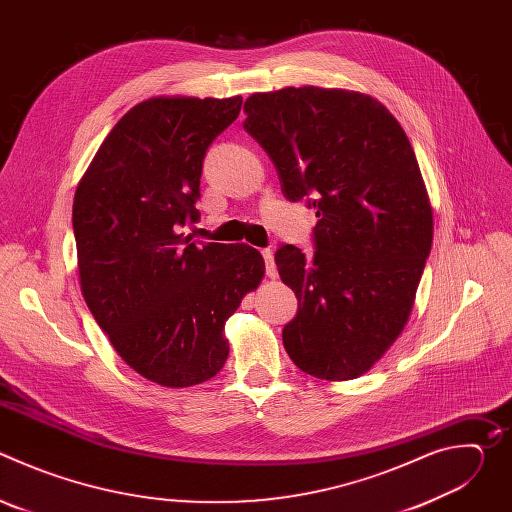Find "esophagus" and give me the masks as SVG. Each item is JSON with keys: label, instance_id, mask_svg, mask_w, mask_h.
I'll return each mask as SVG.
<instances>
[{"label": "esophagus", "instance_id": "34e87169", "mask_svg": "<svg viewBox=\"0 0 512 512\" xmlns=\"http://www.w3.org/2000/svg\"><path fill=\"white\" fill-rule=\"evenodd\" d=\"M263 259H265V273L275 279L277 277V265L273 259V251L271 249H263Z\"/></svg>", "mask_w": 512, "mask_h": 512}]
</instances>
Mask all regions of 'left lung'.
Listing matches in <instances>:
<instances>
[{
    "label": "left lung",
    "instance_id": "obj_1",
    "mask_svg": "<svg viewBox=\"0 0 512 512\" xmlns=\"http://www.w3.org/2000/svg\"><path fill=\"white\" fill-rule=\"evenodd\" d=\"M243 109L283 196L306 198L318 216L312 257L294 245L275 253L298 298L283 346L316 379H356L403 332L431 251L415 152L389 109L364 93L287 87L253 93Z\"/></svg>",
    "mask_w": 512,
    "mask_h": 512
}]
</instances>
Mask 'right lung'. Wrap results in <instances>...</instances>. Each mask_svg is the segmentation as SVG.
<instances>
[{
  "label": "right lung",
  "mask_w": 512,
  "mask_h": 512,
  "mask_svg": "<svg viewBox=\"0 0 512 512\" xmlns=\"http://www.w3.org/2000/svg\"><path fill=\"white\" fill-rule=\"evenodd\" d=\"M241 97H152L109 131L72 202L81 291L129 367L182 389L225 367V322L263 275L245 243H194L180 229L200 212L208 145Z\"/></svg>",
  "instance_id": "1"
}]
</instances>
